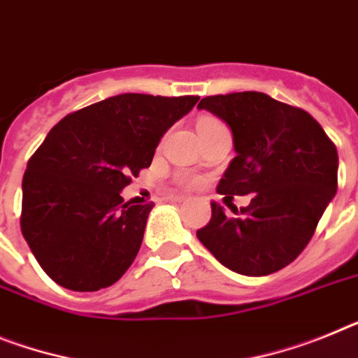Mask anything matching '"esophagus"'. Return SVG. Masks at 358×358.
I'll list each match as a JSON object with an SVG mask.
<instances>
[{
    "mask_svg": "<svg viewBox=\"0 0 358 358\" xmlns=\"http://www.w3.org/2000/svg\"><path fill=\"white\" fill-rule=\"evenodd\" d=\"M166 201H170V203H185L186 197L185 195H166Z\"/></svg>",
    "mask_w": 358,
    "mask_h": 358,
    "instance_id": "34e87169",
    "label": "esophagus"
}]
</instances>
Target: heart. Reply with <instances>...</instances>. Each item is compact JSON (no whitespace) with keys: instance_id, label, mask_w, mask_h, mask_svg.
Listing matches in <instances>:
<instances>
[{"instance_id":"1","label":"heart","mask_w":358,"mask_h":358,"mask_svg":"<svg viewBox=\"0 0 358 358\" xmlns=\"http://www.w3.org/2000/svg\"><path fill=\"white\" fill-rule=\"evenodd\" d=\"M210 121H215V119L204 117V119H201L199 124L201 123H210ZM179 181H181V185H185V186H195V185H197V179H195V177H190V176H182Z\"/></svg>"}]
</instances>
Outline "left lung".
Segmentation results:
<instances>
[{"label":"left lung","mask_w":358,"mask_h":358,"mask_svg":"<svg viewBox=\"0 0 358 358\" xmlns=\"http://www.w3.org/2000/svg\"><path fill=\"white\" fill-rule=\"evenodd\" d=\"M199 110L224 121L235 157L219 181L226 197L252 195L241 215L212 203L197 239L222 266L248 277L282 270L313 237L337 192L338 155L315 119L262 92L201 99ZM224 197V199H226Z\"/></svg>","instance_id":"1"}]
</instances>
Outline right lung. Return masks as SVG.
<instances>
[{
	"mask_svg": "<svg viewBox=\"0 0 358 358\" xmlns=\"http://www.w3.org/2000/svg\"><path fill=\"white\" fill-rule=\"evenodd\" d=\"M197 101L121 94L69 114L48 132L23 176L21 231L54 282L97 292L123 277L154 203H123L121 192Z\"/></svg>",
	"mask_w": 358,
	"mask_h": 358,
	"instance_id": "right-lung-1",
	"label": "right lung"
}]
</instances>
